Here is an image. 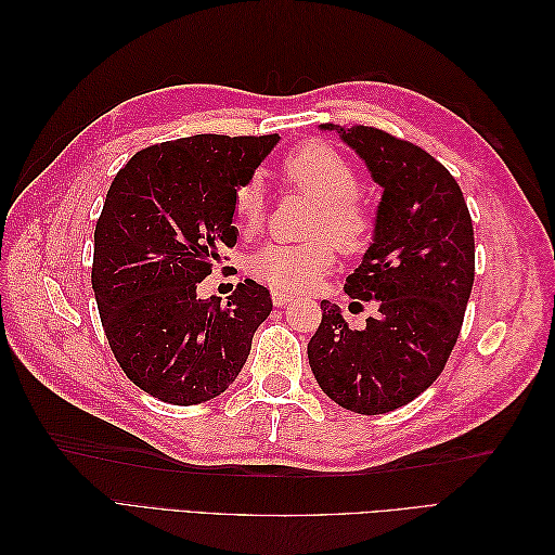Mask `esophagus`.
I'll list each match as a JSON object with an SVG mask.
<instances>
[{"label":"esophagus","instance_id":"obj_1","mask_svg":"<svg viewBox=\"0 0 555 555\" xmlns=\"http://www.w3.org/2000/svg\"><path fill=\"white\" fill-rule=\"evenodd\" d=\"M271 298H273V306H275V308H284V306H287L289 300H292V296L284 294V292H273Z\"/></svg>","mask_w":555,"mask_h":555}]
</instances>
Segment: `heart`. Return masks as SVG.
<instances>
[{
  "label": "heart",
  "instance_id": "1",
  "mask_svg": "<svg viewBox=\"0 0 555 555\" xmlns=\"http://www.w3.org/2000/svg\"><path fill=\"white\" fill-rule=\"evenodd\" d=\"M282 176L292 188L317 201L310 243H271L249 259V271L275 292L314 287L333 266V245L345 251L361 249L373 231V215L357 196L359 176L338 150L326 143H306L284 159ZM266 196L259 180H249L233 194V220L245 231L261 229Z\"/></svg>",
  "mask_w": 555,
  "mask_h": 555
}]
</instances>
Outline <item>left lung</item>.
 Here are the masks:
<instances>
[{"mask_svg": "<svg viewBox=\"0 0 555 555\" xmlns=\"http://www.w3.org/2000/svg\"><path fill=\"white\" fill-rule=\"evenodd\" d=\"M335 131L382 188L373 241L345 292L375 300L377 314L349 328L322 300L308 343L317 384L340 408L386 414L440 377L459 340L475 282V233L459 182L426 150L375 127Z\"/></svg>", "mask_w": 555, "mask_h": 555, "instance_id": "1", "label": "left lung"}]
</instances>
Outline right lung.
<instances>
[{"label": "right lung", "mask_w": 555, "mask_h": 555, "mask_svg": "<svg viewBox=\"0 0 555 555\" xmlns=\"http://www.w3.org/2000/svg\"><path fill=\"white\" fill-rule=\"evenodd\" d=\"M280 143L196 133L133 155L94 229L92 289L127 377L162 402L198 405L229 389L273 300L255 280L224 306L196 287L233 247V194Z\"/></svg>", "instance_id": "add662e5"}]
</instances>
